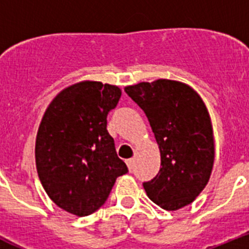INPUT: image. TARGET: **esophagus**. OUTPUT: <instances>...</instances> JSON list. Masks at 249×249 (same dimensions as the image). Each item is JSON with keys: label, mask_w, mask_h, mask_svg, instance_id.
Returning <instances> with one entry per match:
<instances>
[{"label": "esophagus", "mask_w": 249, "mask_h": 249, "mask_svg": "<svg viewBox=\"0 0 249 249\" xmlns=\"http://www.w3.org/2000/svg\"><path fill=\"white\" fill-rule=\"evenodd\" d=\"M126 163H127V166H128L129 171H132V169H133V167H135V160H133V158H129V160H126Z\"/></svg>", "instance_id": "esophagus-1"}]
</instances>
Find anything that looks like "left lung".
I'll use <instances>...</instances> for the list:
<instances>
[{"mask_svg":"<svg viewBox=\"0 0 249 249\" xmlns=\"http://www.w3.org/2000/svg\"><path fill=\"white\" fill-rule=\"evenodd\" d=\"M143 109L160 152V168L143 182L149 199L167 211L190 204L212 172L214 143L210 114L190 86L171 80L124 89Z\"/></svg>","mask_w":249,"mask_h":249,"instance_id":"obj_1","label":"left lung"}]
</instances>
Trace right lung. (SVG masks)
<instances>
[{
    "instance_id": "obj_1",
    "label": "right lung",
    "mask_w": 249,
    "mask_h": 249,
    "mask_svg": "<svg viewBox=\"0 0 249 249\" xmlns=\"http://www.w3.org/2000/svg\"><path fill=\"white\" fill-rule=\"evenodd\" d=\"M120 98L117 86L76 83L57 94L39 124V181L59 208L78 217L103 206L117 177L128 172L107 131V116Z\"/></svg>"
}]
</instances>
